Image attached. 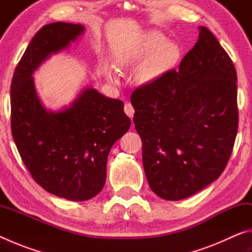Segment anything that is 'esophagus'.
<instances>
[{
	"instance_id": "esophagus-1",
	"label": "esophagus",
	"mask_w": 252,
	"mask_h": 252,
	"mask_svg": "<svg viewBox=\"0 0 252 252\" xmlns=\"http://www.w3.org/2000/svg\"><path fill=\"white\" fill-rule=\"evenodd\" d=\"M125 112L127 117H129L130 119L133 118V114H134V109L133 106H132L131 103H129V102H126V103L125 104Z\"/></svg>"
}]
</instances>
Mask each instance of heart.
<instances>
[{
    "label": "heart",
    "mask_w": 252,
    "mask_h": 252,
    "mask_svg": "<svg viewBox=\"0 0 252 252\" xmlns=\"http://www.w3.org/2000/svg\"><path fill=\"white\" fill-rule=\"evenodd\" d=\"M178 59V46L171 42H165L162 34L151 32L146 34L129 53L121 58L119 66L144 61L139 70L138 78L141 83L150 84L171 69ZM104 74L111 81L116 80L113 72L109 69L104 70Z\"/></svg>",
    "instance_id": "heart-1"
}]
</instances>
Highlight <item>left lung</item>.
<instances>
[{"label":"left lung","mask_w":252,"mask_h":252,"mask_svg":"<svg viewBox=\"0 0 252 252\" xmlns=\"http://www.w3.org/2000/svg\"><path fill=\"white\" fill-rule=\"evenodd\" d=\"M131 103L153 192L177 201L219 178L238 131L237 72L206 27L179 69L136 89Z\"/></svg>","instance_id":"obj_1"}]
</instances>
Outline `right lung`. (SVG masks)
I'll return each instance as SVG.
<instances>
[{
    "mask_svg": "<svg viewBox=\"0 0 252 252\" xmlns=\"http://www.w3.org/2000/svg\"><path fill=\"white\" fill-rule=\"evenodd\" d=\"M81 24H46L30 42L11 83V129L15 146L34 180L48 192L85 201L103 189L114 142L130 129L121 100L85 85L70 105L48 110L33 74L53 54L84 33Z\"/></svg>",
    "mask_w": 252,
    "mask_h": 252,
    "instance_id": "obj_1",
    "label": "right lung"
}]
</instances>
